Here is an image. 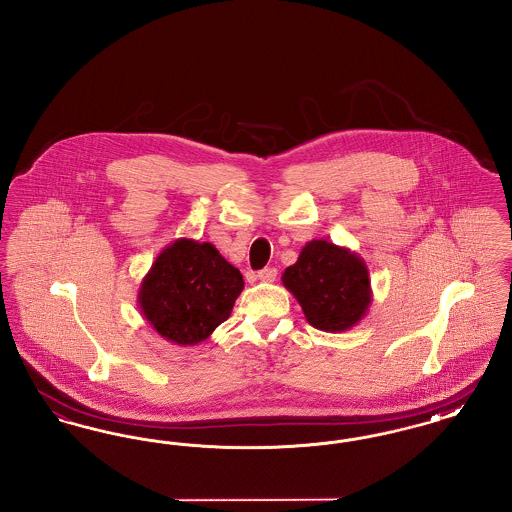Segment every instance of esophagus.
I'll list each match as a JSON object with an SVG mask.
<instances>
[{
	"label": "esophagus",
	"instance_id": "esophagus-1",
	"mask_svg": "<svg viewBox=\"0 0 512 512\" xmlns=\"http://www.w3.org/2000/svg\"><path fill=\"white\" fill-rule=\"evenodd\" d=\"M276 274H278V270H276V268H263V270H259V272H257V278H259L261 282H267V284H270V282H274V280H276Z\"/></svg>",
	"mask_w": 512,
	"mask_h": 512
}]
</instances>
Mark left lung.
Here are the masks:
<instances>
[{"label": "left lung", "instance_id": "left-lung-1", "mask_svg": "<svg viewBox=\"0 0 512 512\" xmlns=\"http://www.w3.org/2000/svg\"><path fill=\"white\" fill-rule=\"evenodd\" d=\"M282 284L301 305L307 322L322 332L357 326L372 303L365 259L326 240L307 242L297 261L282 272Z\"/></svg>", "mask_w": 512, "mask_h": 512}]
</instances>
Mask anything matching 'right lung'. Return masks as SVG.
Instances as JSON below:
<instances>
[{
	"mask_svg": "<svg viewBox=\"0 0 512 512\" xmlns=\"http://www.w3.org/2000/svg\"><path fill=\"white\" fill-rule=\"evenodd\" d=\"M244 276L209 242L180 238L147 270L138 307L149 326L176 345H197L230 317Z\"/></svg>",
	"mask_w": 512,
	"mask_h": 512,
	"instance_id": "add662e5",
	"label": "right lung"
}]
</instances>
